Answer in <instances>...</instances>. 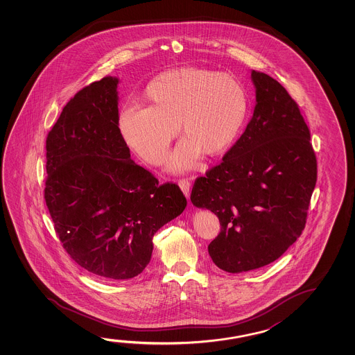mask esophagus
Instances as JSON below:
<instances>
[{
  "label": "esophagus",
  "mask_w": 355,
  "mask_h": 355,
  "mask_svg": "<svg viewBox=\"0 0 355 355\" xmlns=\"http://www.w3.org/2000/svg\"><path fill=\"white\" fill-rule=\"evenodd\" d=\"M178 186H180V191L183 192L186 198H189V196H191V186H192L191 180H180V182H178Z\"/></svg>",
  "instance_id": "obj_1"
}]
</instances>
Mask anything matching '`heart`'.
Instances as JSON below:
<instances>
[{
  "label": "heart",
  "instance_id": "obj_1",
  "mask_svg": "<svg viewBox=\"0 0 355 355\" xmlns=\"http://www.w3.org/2000/svg\"><path fill=\"white\" fill-rule=\"evenodd\" d=\"M150 107L125 106L117 126L128 150L161 164L180 131L186 136L169 161L172 171L192 168L203 153L214 157L236 140L248 114L243 84L230 74L186 67L156 76L145 90Z\"/></svg>",
  "mask_w": 355,
  "mask_h": 355
}]
</instances>
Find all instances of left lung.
<instances>
[{
	"instance_id": "left-lung-1",
	"label": "left lung",
	"mask_w": 355,
	"mask_h": 355,
	"mask_svg": "<svg viewBox=\"0 0 355 355\" xmlns=\"http://www.w3.org/2000/svg\"><path fill=\"white\" fill-rule=\"evenodd\" d=\"M255 107L223 162L199 177L193 205L214 213L208 246L218 268L246 272L277 260L300 238L317 182L311 134L296 101L273 78L251 70Z\"/></svg>"
}]
</instances>
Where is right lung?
Segmentation results:
<instances>
[{"label":"right lung","mask_w":355,"mask_h":355,"mask_svg":"<svg viewBox=\"0 0 355 355\" xmlns=\"http://www.w3.org/2000/svg\"><path fill=\"white\" fill-rule=\"evenodd\" d=\"M119 78L105 76L65 105L47 137L44 198L74 261L100 279L140 275L152 238L182 214L187 199L131 159L119 120Z\"/></svg>","instance_id":"add662e5"}]
</instances>
